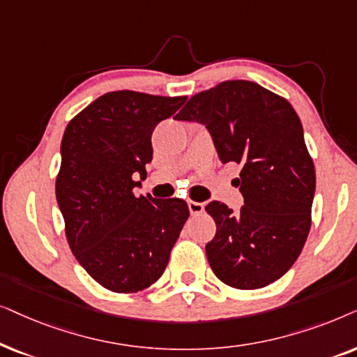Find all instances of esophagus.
<instances>
[{"label": "esophagus", "instance_id": "obj_1", "mask_svg": "<svg viewBox=\"0 0 357 357\" xmlns=\"http://www.w3.org/2000/svg\"><path fill=\"white\" fill-rule=\"evenodd\" d=\"M188 207H189V212H191V215H201L204 212V204L202 202H194V201H189L188 202Z\"/></svg>", "mask_w": 357, "mask_h": 357}]
</instances>
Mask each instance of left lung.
Listing matches in <instances>:
<instances>
[{
	"label": "left lung",
	"instance_id": "left-lung-1",
	"mask_svg": "<svg viewBox=\"0 0 357 357\" xmlns=\"http://www.w3.org/2000/svg\"><path fill=\"white\" fill-rule=\"evenodd\" d=\"M174 119L204 123L222 163L241 166L240 212L218 201L206 207L217 225L206 245L213 274L241 291L278 281L312 225L315 166L297 112L258 83L231 79L194 94Z\"/></svg>",
	"mask_w": 357,
	"mask_h": 357
}]
</instances>
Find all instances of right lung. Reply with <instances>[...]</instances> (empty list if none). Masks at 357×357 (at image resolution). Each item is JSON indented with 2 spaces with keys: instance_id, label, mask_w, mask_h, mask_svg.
Here are the masks:
<instances>
[{
  "instance_id": "right-lung-1",
  "label": "right lung",
  "mask_w": 357,
  "mask_h": 357,
  "mask_svg": "<svg viewBox=\"0 0 357 357\" xmlns=\"http://www.w3.org/2000/svg\"><path fill=\"white\" fill-rule=\"evenodd\" d=\"M186 96L112 91L76 114L61 139L55 194L76 261L112 292L150 287L189 217L183 199L135 194L153 158L151 134Z\"/></svg>"
}]
</instances>
